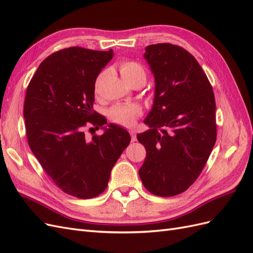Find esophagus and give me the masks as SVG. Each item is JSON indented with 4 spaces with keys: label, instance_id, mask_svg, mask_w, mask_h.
<instances>
[{
    "label": "esophagus",
    "instance_id": "34e87169",
    "mask_svg": "<svg viewBox=\"0 0 253 253\" xmlns=\"http://www.w3.org/2000/svg\"><path fill=\"white\" fill-rule=\"evenodd\" d=\"M130 134H131V142H135V141H136V136H135V134H134V131L131 130V131H130Z\"/></svg>",
    "mask_w": 253,
    "mask_h": 253
}]
</instances>
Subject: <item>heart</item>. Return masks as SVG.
I'll return each instance as SVG.
<instances>
[{"label":"heart","mask_w":253,"mask_h":253,"mask_svg":"<svg viewBox=\"0 0 253 253\" xmlns=\"http://www.w3.org/2000/svg\"><path fill=\"white\" fill-rule=\"evenodd\" d=\"M120 71L125 82L131 81L132 78L139 75H145V71H144L141 64L132 60L123 61L120 66ZM99 79L100 77L97 79V83L99 82ZM140 114L141 108L135 104H119L110 108L109 111H108V115H109L111 121L117 123V124L125 126L131 125L134 119Z\"/></svg>","instance_id":"obj_1"}]
</instances>
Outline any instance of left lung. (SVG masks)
<instances>
[{"instance_id": "obj_1", "label": "left lung", "mask_w": 253, "mask_h": 253, "mask_svg": "<svg viewBox=\"0 0 253 253\" xmlns=\"http://www.w3.org/2000/svg\"><path fill=\"white\" fill-rule=\"evenodd\" d=\"M144 58L155 77V97L136 135L146 149L139 175L161 197L186 191L204 169L216 141L215 97L197 60L170 43L146 46Z\"/></svg>"}]
</instances>
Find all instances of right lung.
<instances>
[{
  "label": "right lung",
  "mask_w": 253,
  "mask_h": 253,
  "mask_svg": "<svg viewBox=\"0 0 253 253\" xmlns=\"http://www.w3.org/2000/svg\"><path fill=\"white\" fill-rule=\"evenodd\" d=\"M112 57V49L58 50L41 62L27 86L28 145L55 184L77 198L96 197L106 190L113 165L130 142L126 129L105 126L107 120L92 110L96 78ZM88 124L103 128V134L88 138Z\"/></svg>",
  "instance_id": "obj_1"
}]
</instances>
